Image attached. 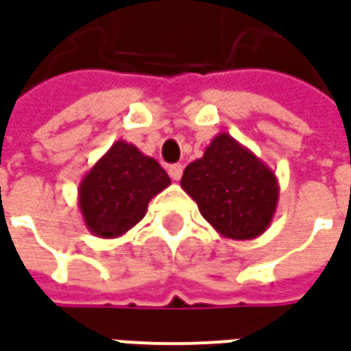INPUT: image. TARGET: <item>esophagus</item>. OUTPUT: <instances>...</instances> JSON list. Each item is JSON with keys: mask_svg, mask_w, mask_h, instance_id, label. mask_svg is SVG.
<instances>
[{"mask_svg": "<svg viewBox=\"0 0 351 351\" xmlns=\"http://www.w3.org/2000/svg\"><path fill=\"white\" fill-rule=\"evenodd\" d=\"M182 171L184 167L180 163H176V165H171L169 167V176L173 178V180H180V176H182Z\"/></svg>", "mask_w": 351, "mask_h": 351, "instance_id": "obj_1", "label": "esophagus"}]
</instances>
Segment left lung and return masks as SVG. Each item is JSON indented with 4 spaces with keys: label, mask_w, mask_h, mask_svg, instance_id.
I'll return each instance as SVG.
<instances>
[{
    "label": "left lung",
    "mask_w": 351,
    "mask_h": 351,
    "mask_svg": "<svg viewBox=\"0 0 351 351\" xmlns=\"http://www.w3.org/2000/svg\"><path fill=\"white\" fill-rule=\"evenodd\" d=\"M180 186L201 217L228 239H254L276 217V173L228 133H218L203 158L184 169Z\"/></svg>",
    "instance_id": "8db88e82"
}]
</instances>
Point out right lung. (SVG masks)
<instances>
[{"label": "right lung", "mask_w": 351, "mask_h": 351, "mask_svg": "<svg viewBox=\"0 0 351 351\" xmlns=\"http://www.w3.org/2000/svg\"><path fill=\"white\" fill-rule=\"evenodd\" d=\"M171 184L165 169L134 144L117 141L89 169L77 190V205L90 234L114 239L141 222L152 197Z\"/></svg>", "instance_id": "add662e5"}]
</instances>
